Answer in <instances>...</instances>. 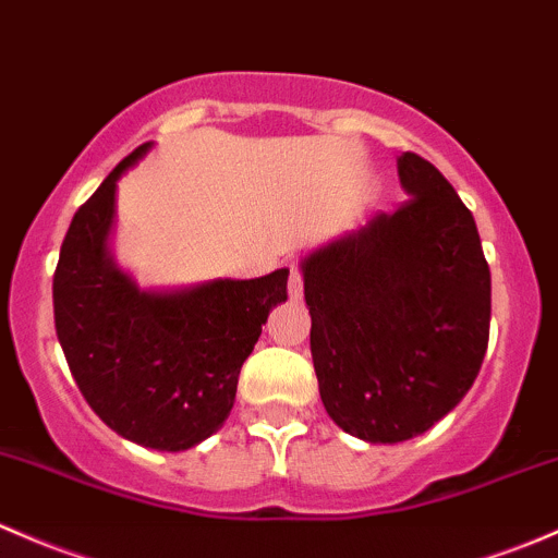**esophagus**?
I'll list each match as a JSON object with an SVG mask.
<instances>
[{
  "label": "esophagus",
  "mask_w": 558,
  "mask_h": 558,
  "mask_svg": "<svg viewBox=\"0 0 558 558\" xmlns=\"http://www.w3.org/2000/svg\"><path fill=\"white\" fill-rule=\"evenodd\" d=\"M291 275H289V294H291V299H299L302 296V291H304V280H302V269L296 267V264H291Z\"/></svg>",
  "instance_id": "esophagus-1"
}]
</instances>
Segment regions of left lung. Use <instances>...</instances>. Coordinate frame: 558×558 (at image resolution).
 <instances>
[{
    "instance_id": "obj_1",
    "label": "left lung",
    "mask_w": 558,
    "mask_h": 558,
    "mask_svg": "<svg viewBox=\"0 0 558 558\" xmlns=\"http://www.w3.org/2000/svg\"><path fill=\"white\" fill-rule=\"evenodd\" d=\"M398 175L412 201L302 262L320 401L372 444L447 417L489 342L492 278L473 214L425 157L403 151Z\"/></svg>"
}]
</instances>
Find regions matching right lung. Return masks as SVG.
Wrapping results in <instances>:
<instances>
[{"label":"right lung","mask_w":558,"mask_h":558,"mask_svg":"<svg viewBox=\"0 0 558 558\" xmlns=\"http://www.w3.org/2000/svg\"><path fill=\"white\" fill-rule=\"evenodd\" d=\"M149 146L131 151L74 214L52 275V313L93 412L128 441L181 451L230 417L240 366L269 310L289 299V269L175 294L141 291L111 264L107 238L117 179Z\"/></svg>","instance_id":"1"}]
</instances>
